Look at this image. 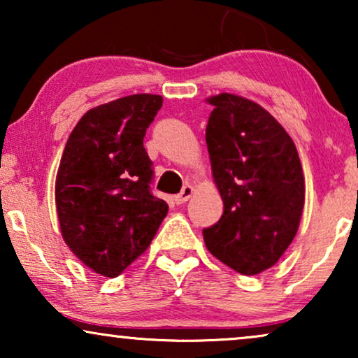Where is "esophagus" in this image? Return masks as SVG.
Returning a JSON list of instances; mask_svg holds the SVG:
<instances>
[{"label":"esophagus","mask_w":358,"mask_h":358,"mask_svg":"<svg viewBox=\"0 0 358 358\" xmlns=\"http://www.w3.org/2000/svg\"><path fill=\"white\" fill-rule=\"evenodd\" d=\"M192 194H194V187H192V185L185 184L184 187H182V190H180V192L174 197L176 203H178V205H182V203H185L190 197H192Z\"/></svg>","instance_id":"obj_1"}]
</instances>
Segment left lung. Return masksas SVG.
<instances>
[{"label": "left lung", "mask_w": 358, "mask_h": 358, "mask_svg": "<svg viewBox=\"0 0 358 358\" xmlns=\"http://www.w3.org/2000/svg\"><path fill=\"white\" fill-rule=\"evenodd\" d=\"M215 106L207 140L223 215L203 228L205 246L243 275L277 264L290 246L305 205V178L296 146L283 127L256 102L223 94Z\"/></svg>", "instance_id": "8db88e82"}]
</instances>
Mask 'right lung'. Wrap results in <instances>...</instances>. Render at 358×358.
I'll return each mask as SVG.
<instances>
[{
  "mask_svg": "<svg viewBox=\"0 0 358 358\" xmlns=\"http://www.w3.org/2000/svg\"><path fill=\"white\" fill-rule=\"evenodd\" d=\"M163 106L156 94H134L87 110L63 151L55 202L63 239L104 277H117L141 256L168 213L151 192L153 161L146 129Z\"/></svg>",
  "mask_w": 358,
  "mask_h": 358,
  "instance_id": "obj_1",
  "label": "right lung"
}]
</instances>
